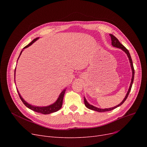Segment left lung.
<instances>
[{
	"instance_id": "8db88e82",
	"label": "left lung",
	"mask_w": 147,
	"mask_h": 147,
	"mask_svg": "<svg viewBox=\"0 0 147 147\" xmlns=\"http://www.w3.org/2000/svg\"><path fill=\"white\" fill-rule=\"evenodd\" d=\"M110 36H111V44L113 46H114V47H116V48H120V49H121L123 51L125 52V53L127 54V55L129 59V61H130V65H131V68H132V81H131V83H130V87H129V89L128 90V92L127 93L125 98V99L123 100V101L120 104H119L118 105L115 106V107H114L113 108H110V109H98V108H96L93 105H90L86 101V99L84 98V105H86V107L87 108H88L89 109H90V110H94V111H98V112H105V111H111V110H113L115 109H116L117 107L120 106L121 105H122L123 103H124V102L126 101V99H127L129 94V92L131 90V88H132V84H133V82H134V75H135V69H134V65H133V63H132V58H131V57H130V55L129 53V51L124 46H123L119 41V40L117 39V38L115 37L114 35L110 34Z\"/></svg>"
}]
</instances>
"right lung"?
I'll list each match as a JSON object with an SVG mask.
<instances>
[{"instance_id": "1", "label": "right lung", "mask_w": 147, "mask_h": 147, "mask_svg": "<svg viewBox=\"0 0 147 147\" xmlns=\"http://www.w3.org/2000/svg\"><path fill=\"white\" fill-rule=\"evenodd\" d=\"M38 38V37L37 38H34V39L32 42H30L28 45H27V46H26L25 47L23 48V49H25L27 47H28V46H30V45H32L36 40H37ZM22 53V51L20 53V56L21 55V54ZM19 56V57H20ZM65 89H64L63 90V92H61V94L59 95L58 99L57 100V101L49 105V106H47V107H36V106H33V105H31L30 104H28L27 102H26L24 99H22V98L21 97V96L20 95V94H19L18 91L17 90L18 93V95L20 96V98L21 99V101H22V102L24 103V104L27 107H28V109H30V110H32L35 112H37V113H41V114H50V113H54V112H56L57 111H58L62 107V105H63V98H64V95L65 94Z\"/></svg>"}]
</instances>
